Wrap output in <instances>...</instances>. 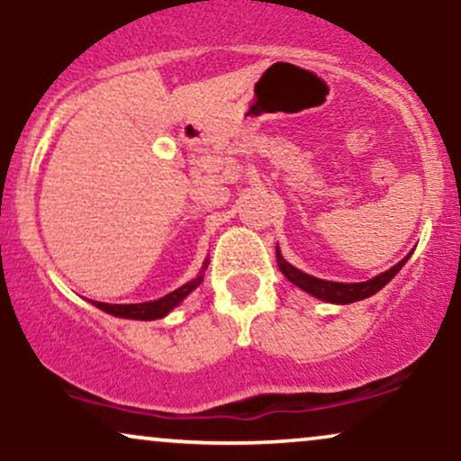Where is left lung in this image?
<instances>
[{
    "instance_id": "left-lung-1",
    "label": "left lung",
    "mask_w": 461,
    "mask_h": 461,
    "mask_svg": "<svg viewBox=\"0 0 461 461\" xmlns=\"http://www.w3.org/2000/svg\"><path fill=\"white\" fill-rule=\"evenodd\" d=\"M277 258H279V271H282L294 285H299L301 290H305V293L314 294V297H319L322 301H330V303H353V301H362L370 297V294L377 293V290H382L384 285L388 284L390 279L401 271V268H403V264L407 262V258L410 256L403 258L399 264H394L390 271L377 275V277L368 279V282H362V284L325 282V279L312 277V275L294 268L293 264H288L282 256H279V251H277Z\"/></svg>"
}]
</instances>
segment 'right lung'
Instances as JSON below:
<instances>
[{"label":"right lung","instance_id":"obj_1","mask_svg":"<svg viewBox=\"0 0 461 461\" xmlns=\"http://www.w3.org/2000/svg\"><path fill=\"white\" fill-rule=\"evenodd\" d=\"M203 267H208V264H203ZM201 275L199 277H194L193 282L184 284L182 288L173 290L171 294H167V297L158 299V301H147V303H130V305H110V303H99V301H93L95 305H97L99 310L108 312V314L113 316H121V319H136V321H153V319H162V316H167L168 312H171L176 305L182 301L184 297H188L190 293H193L194 288L201 284Z\"/></svg>","mask_w":461,"mask_h":461}]
</instances>
